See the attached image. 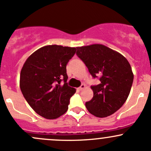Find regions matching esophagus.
Instances as JSON below:
<instances>
[{
	"mask_svg": "<svg viewBox=\"0 0 151 151\" xmlns=\"http://www.w3.org/2000/svg\"><path fill=\"white\" fill-rule=\"evenodd\" d=\"M85 88V85H84V84H82V85H81V86L80 87V88H79V90H82Z\"/></svg>",
	"mask_w": 151,
	"mask_h": 151,
	"instance_id": "1",
	"label": "esophagus"
}]
</instances>
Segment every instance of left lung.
Here are the masks:
<instances>
[{
  "instance_id": "left-lung-1",
  "label": "left lung",
  "mask_w": 151,
  "mask_h": 151,
  "mask_svg": "<svg viewBox=\"0 0 151 151\" xmlns=\"http://www.w3.org/2000/svg\"><path fill=\"white\" fill-rule=\"evenodd\" d=\"M77 56L88 67L93 79L100 83L92 85L93 97L85 106L97 117L115 113L127 99L132 85L133 75L125 57L100 44L77 47Z\"/></svg>"
}]
</instances>
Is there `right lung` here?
Masks as SVG:
<instances>
[{
    "label": "right lung",
    "mask_w": 151,
    "mask_h": 151,
    "mask_svg": "<svg viewBox=\"0 0 151 151\" xmlns=\"http://www.w3.org/2000/svg\"><path fill=\"white\" fill-rule=\"evenodd\" d=\"M75 53V47L47 45L25 61L20 88L27 102L41 116L54 119L68 110L76 90L68 85L66 65Z\"/></svg>",
    "instance_id": "obj_1"
}]
</instances>
